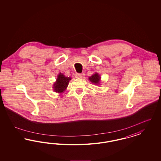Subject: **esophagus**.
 <instances>
[{"mask_svg": "<svg viewBox=\"0 0 161 161\" xmlns=\"http://www.w3.org/2000/svg\"><path fill=\"white\" fill-rule=\"evenodd\" d=\"M75 77H76V78H82L83 75H82V74H75Z\"/></svg>", "mask_w": 161, "mask_h": 161, "instance_id": "1", "label": "esophagus"}]
</instances>
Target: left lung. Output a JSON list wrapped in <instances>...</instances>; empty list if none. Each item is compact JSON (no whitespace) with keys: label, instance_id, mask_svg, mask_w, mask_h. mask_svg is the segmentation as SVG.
I'll use <instances>...</instances> for the list:
<instances>
[{"label":"left lung","instance_id":"obj_1","mask_svg":"<svg viewBox=\"0 0 161 161\" xmlns=\"http://www.w3.org/2000/svg\"><path fill=\"white\" fill-rule=\"evenodd\" d=\"M100 79H101V77H100V75L97 73L93 74L91 77L89 78V80L92 82V83L97 84V85L99 84Z\"/></svg>","mask_w":161,"mask_h":161}]
</instances>
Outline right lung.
Here are the masks:
<instances>
[{
  "label": "right lung",
  "instance_id": "1",
  "mask_svg": "<svg viewBox=\"0 0 161 161\" xmlns=\"http://www.w3.org/2000/svg\"><path fill=\"white\" fill-rule=\"evenodd\" d=\"M71 80L70 77H65L62 73H60L56 80V82L54 84V91L58 93L64 92L67 88L69 81Z\"/></svg>",
  "mask_w": 161,
  "mask_h": 161
}]
</instances>
